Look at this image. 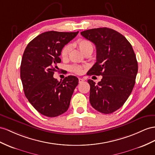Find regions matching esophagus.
Segmentation results:
<instances>
[{
    "label": "esophagus",
    "instance_id": "34e87169",
    "mask_svg": "<svg viewBox=\"0 0 155 155\" xmlns=\"http://www.w3.org/2000/svg\"><path fill=\"white\" fill-rule=\"evenodd\" d=\"M84 81V79L82 78H78V82H79V83H82Z\"/></svg>",
    "mask_w": 155,
    "mask_h": 155
}]
</instances>
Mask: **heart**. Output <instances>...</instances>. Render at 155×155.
<instances>
[{
	"label": "heart",
	"mask_w": 155,
	"mask_h": 155,
	"mask_svg": "<svg viewBox=\"0 0 155 155\" xmlns=\"http://www.w3.org/2000/svg\"><path fill=\"white\" fill-rule=\"evenodd\" d=\"M75 45L78 48L83 54L86 53L88 51H93V45L92 42L86 39H79L75 42ZM70 51V46L65 45L61 51V57L63 59H66L68 58V55ZM70 70L73 72L80 74L82 71V67L77 65H73L70 67Z\"/></svg>",
	"instance_id": "1"
}]
</instances>
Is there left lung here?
<instances>
[{
    "mask_svg": "<svg viewBox=\"0 0 155 155\" xmlns=\"http://www.w3.org/2000/svg\"><path fill=\"white\" fill-rule=\"evenodd\" d=\"M81 34L96 48V62L87 74L102 76L97 84L88 81L90 104L101 113H112L124 105L134 88L138 71L136 54L125 37L112 29H92Z\"/></svg>",
    "mask_w": 155,
    "mask_h": 155,
    "instance_id": "obj_1",
    "label": "left lung"
}]
</instances>
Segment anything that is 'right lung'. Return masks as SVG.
<instances>
[{
    "instance_id": "1",
    "label": "right lung",
    "mask_w": 155,
    "mask_h": 155,
    "mask_svg": "<svg viewBox=\"0 0 155 155\" xmlns=\"http://www.w3.org/2000/svg\"><path fill=\"white\" fill-rule=\"evenodd\" d=\"M78 33H43L27 45L23 54L20 77L23 91L34 108L46 117H55L65 113L78 84V78L72 75L60 82L53 77L61 62L62 48Z\"/></svg>"
}]
</instances>
